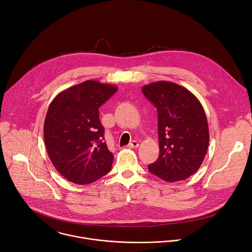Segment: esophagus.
<instances>
[{
	"label": "esophagus",
	"instance_id": "34e87169",
	"mask_svg": "<svg viewBox=\"0 0 252 252\" xmlns=\"http://www.w3.org/2000/svg\"><path fill=\"white\" fill-rule=\"evenodd\" d=\"M139 146V143L137 142V141H132L131 143H129L128 144V148H130V149H133V148H137Z\"/></svg>",
	"mask_w": 252,
	"mask_h": 252
}]
</instances>
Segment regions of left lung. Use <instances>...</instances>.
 <instances>
[{
  "instance_id": "obj_1",
  "label": "left lung",
  "mask_w": 252,
  "mask_h": 252,
  "mask_svg": "<svg viewBox=\"0 0 252 252\" xmlns=\"http://www.w3.org/2000/svg\"><path fill=\"white\" fill-rule=\"evenodd\" d=\"M158 113L159 157L148 170L166 182L185 180L201 166L209 129L200 101L186 88L158 81L142 87Z\"/></svg>"
}]
</instances>
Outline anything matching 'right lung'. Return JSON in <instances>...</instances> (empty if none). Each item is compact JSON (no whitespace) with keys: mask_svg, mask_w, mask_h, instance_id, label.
Wrapping results in <instances>:
<instances>
[{"mask_svg":"<svg viewBox=\"0 0 252 252\" xmlns=\"http://www.w3.org/2000/svg\"><path fill=\"white\" fill-rule=\"evenodd\" d=\"M117 90L87 80L62 91L49 105L44 123L46 149L67 180L89 184L110 171L114 156L104 140L99 108Z\"/></svg>","mask_w":252,"mask_h":252,"instance_id":"right-lung-1","label":"right lung"}]
</instances>
